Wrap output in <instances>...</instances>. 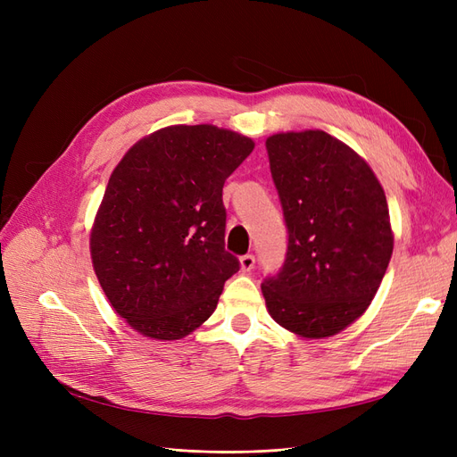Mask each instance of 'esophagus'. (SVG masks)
Instances as JSON below:
<instances>
[{"mask_svg":"<svg viewBox=\"0 0 457 457\" xmlns=\"http://www.w3.org/2000/svg\"><path fill=\"white\" fill-rule=\"evenodd\" d=\"M253 267H255V257H253L252 253H247V255H242V257H240V269H242L244 272H250Z\"/></svg>","mask_w":457,"mask_h":457,"instance_id":"obj_1","label":"esophagus"}]
</instances>
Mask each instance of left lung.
<instances>
[{
	"label": "left lung",
	"instance_id": "1",
	"mask_svg": "<svg viewBox=\"0 0 457 457\" xmlns=\"http://www.w3.org/2000/svg\"><path fill=\"white\" fill-rule=\"evenodd\" d=\"M265 145L287 227L284 267L261 284L267 311L299 337H331L366 312L389 267L383 187L326 131L276 133Z\"/></svg>",
	"mask_w": 457,
	"mask_h": 457
}]
</instances>
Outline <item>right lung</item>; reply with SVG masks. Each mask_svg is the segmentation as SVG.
Returning a JSON list of instances; mask_svg holds the SVG:
<instances>
[{"instance_id":"right-lung-1","label":"right lung","mask_w":457,"mask_h":457,"mask_svg":"<svg viewBox=\"0 0 457 457\" xmlns=\"http://www.w3.org/2000/svg\"><path fill=\"white\" fill-rule=\"evenodd\" d=\"M253 148L210 123L170 126L137 141L110 175L91 261L110 305L145 337L192 334L238 272L225 252L223 185Z\"/></svg>"}]
</instances>
